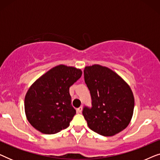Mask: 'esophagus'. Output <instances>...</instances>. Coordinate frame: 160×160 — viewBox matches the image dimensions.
<instances>
[{"mask_svg":"<svg viewBox=\"0 0 160 160\" xmlns=\"http://www.w3.org/2000/svg\"><path fill=\"white\" fill-rule=\"evenodd\" d=\"M76 111H77L78 113H82V106H80L79 108H78L77 110H76Z\"/></svg>","mask_w":160,"mask_h":160,"instance_id":"34e87169","label":"esophagus"}]
</instances>
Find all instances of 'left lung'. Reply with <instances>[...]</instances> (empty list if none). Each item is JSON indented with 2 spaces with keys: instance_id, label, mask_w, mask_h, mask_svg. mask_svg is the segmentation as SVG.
Segmentation results:
<instances>
[{
  "instance_id": "8db88e82",
  "label": "left lung",
  "mask_w": 160,
  "mask_h": 160,
  "mask_svg": "<svg viewBox=\"0 0 160 160\" xmlns=\"http://www.w3.org/2000/svg\"><path fill=\"white\" fill-rule=\"evenodd\" d=\"M84 82L90 92L92 107L82 114L88 127L104 136H111L128 126L134 110V96L129 85L108 68L85 67Z\"/></svg>"
}]
</instances>
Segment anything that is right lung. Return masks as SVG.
I'll return each mask as SVG.
<instances>
[{"mask_svg": "<svg viewBox=\"0 0 160 160\" xmlns=\"http://www.w3.org/2000/svg\"><path fill=\"white\" fill-rule=\"evenodd\" d=\"M80 69L60 65L47 72L28 89L25 111L28 122L44 134H55L70 125L76 114L69 88L82 76Z\"/></svg>", "mask_w": 160, "mask_h": 160, "instance_id": "add662e5", "label": "right lung"}]
</instances>
